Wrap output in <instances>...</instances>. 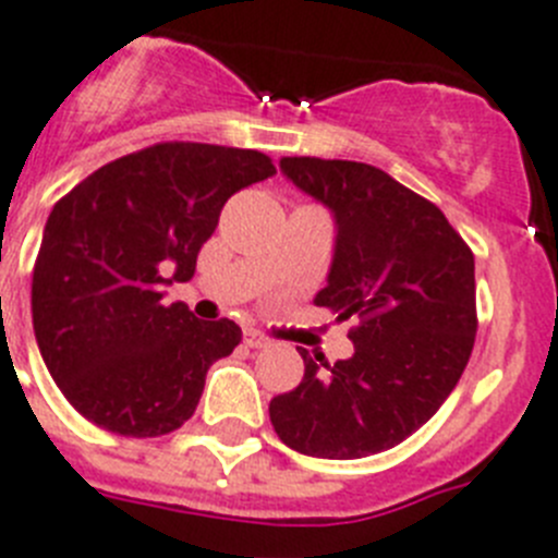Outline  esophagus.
<instances>
[{
	"instance_id": "obj_1",
	"label": "esophagus",
	"mask_w": 558,
	"mask_h": 558,
	"mask_svg": "<svg viewBox=\"0 0 558 558\" xmlns=\"http://www.w3.org/2000/svg\"><path fill=\"white\" fill-rule=\"evenodd\" d=\"M245 344L254 347V350H259V347H268V338L256 330H245Z\"/></svg>"
}]
</instances>
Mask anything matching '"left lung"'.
<instances>
[{
  "label": "left lung",
  "instance_id": "1",
  "mask_svg": "<svg viewBox=\"0 0 558 558\" xmlns=\"http://www.w3.org/2000/svg\"><path fill=\"white\" fill-rule=\"evenodd\" d=\"M279 169L336 222L330 274L313 302L359 327L355 352L332 366L299 347L304 378L270 401V423L299 454H378L435 415L469 364L474 254L435 203L375 166L282 157Z\"/></svg>",
  "mask_w": 558,
  "mask_h": 558
}]
</instances>
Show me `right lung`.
<instances>
[{"label":"right lung","mask_w":558,"mask_h":558,"mask_svg":"<svg viewBox=\"0 0 558 558\" xmlns=\"http://www.w3.org/2000/svg\"><path fill=\"white\" fill-rule=\"evenodd\" d=\"M276 174L268 155L157 143L93 171L47 217L33 268V332L64 398L95 426L160 437L194 415L206 373L231 355V318L166 302L189 282L226 199Z\"/></svg>","instance_id":"right-lung-1"}]
</instances>
